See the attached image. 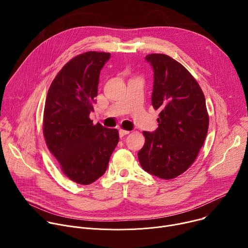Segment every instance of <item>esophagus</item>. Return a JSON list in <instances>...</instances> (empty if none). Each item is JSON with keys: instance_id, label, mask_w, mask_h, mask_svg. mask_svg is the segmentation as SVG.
<instances>
[{"instance_id": "34e87169", "label": "esophagus", "mask_w": 248, "mask_h": 248, "mask_svg": "<svg viewBox=\"0 0 248 248\" xmlns=\"http://www.w3.org/2000/svg\"><path fill=\"white\" fill-rule=\"evenodd\" d=\"M129 132H130L129 130H124V129H120V130H119V133H120V136H121V137H123V136L128 134Z\"/></svg>"}]
</instances>
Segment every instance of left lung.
<instances>
[{"label":"left lung","mask_w":248,"mask_h":248,"mask_svg":"<svg viewBox=\"0 0 248 248\" xmlns=\"http://www.w3.org/2000/svg\"><path fill=\"white\" fill-rule=\"evenodd\" d=\"M154 70L152 106L159 110L158 128L143 131L138 160L144 170L163 180L185 172L203 146L209 115L202 89L188 70L164 54L145 57Z\"/></svg>","instance_id":"left-lung-1"}]
</instances>
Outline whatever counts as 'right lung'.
Returning <instances> with one entry per match:
<instances>
[{
    "instance_id": "add662e5",
    "label": "right lung",
    "mask_w": 248,
    "mask_h": 248,
    "mask_svg": "<svg viewBox=\"0 0 248 248\" xmlns=\"http://www.w3.org/2000/svg\"><path fill=\"white\" fill-rule=\"evenodd\" d=\"M111 54L86 52L67 62L48 90L43 134L62 172L79 185H90L108 168L119 131L93 124L89 115L98 94L99 76Z\"/></svg>"
}]
</instances>
